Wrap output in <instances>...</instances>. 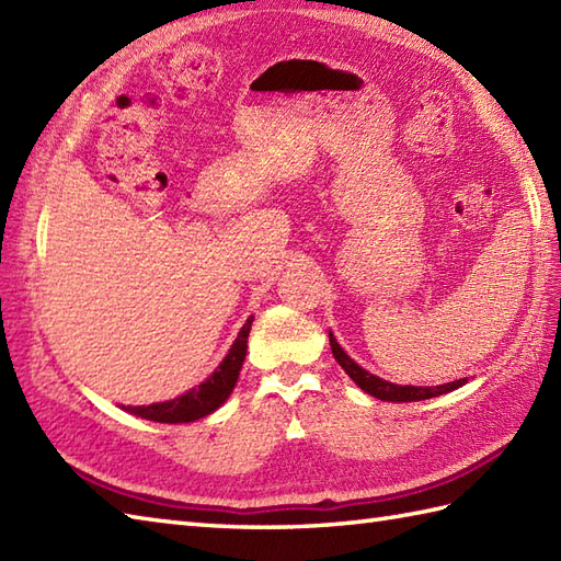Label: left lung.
<instances>
[{"label": "left lung", "instance_id": "1", "mask_svg": "<svg viewBox=\"0 0 561 561\" xmlns=\"http://www.w3.org/2000/svg\"><path fill=\"white\" fill-rule=\"evenodd\" d=\"M330 347H332V356H335L337 364L347 371V376L354 380L356 386H359L368 396H374L378 400H388V402H416V400H428V398H436V396H444V392L456 390L460 386L468 383V378H460V380H453V383H444V386H432V388H424V386H396V383H388V380L378 378L374 374H368L366 368H362L356 364L352 356H347L337 340L332 337L330 332Z\"/></svg>", "mask_w": 561, "mask_h": 561}]
</instances>
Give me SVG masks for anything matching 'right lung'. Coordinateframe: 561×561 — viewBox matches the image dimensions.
Masks as SVG:
<instances>
[{
	"label": "right lung",
	"mask_w": 561,
	"mask_h": 561,
	"mask_svg": "<svg viewBox=\"0 0 561 561\" xmlns=\"http://www.w3.org/2000/svg\"><path fill=\"white\" fill-rule=\"evenodd\" d=\"M250 325H253V316L245 320V325L241 328V332H238L229 354L224 356V362L217 366V371H214L205 383H199L197 388L187 390L183 396H178L175 400H169V402L147 404V408L145 404H139V408H125V410L141 416V420L163 422V424H185V422L202 420V416H207L217 408H221L226 398L231 396L238 374H241L245 350H248Z\"/></svg>",
	"instance_id": "add662e5"
}]
</instances>
